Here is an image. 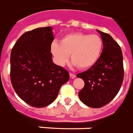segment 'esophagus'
Wrapping results in <instances>:
<instances>
[{"mask_svg": "<svg viewBox=\"0 0 133 133\" xmlns=\"http://www.w3.org/2000/svg\"><path fill=\"white\" fill-rule=\"evenodd\" d=\"M69 76H70L71 78H74L75 77H76V75H75V74H74L70 73L69 74Z\"/></svg>", "mask_w": 133, "mask_h": 133, "instance_id": "1", "label": "esophagus"}]
</instances>
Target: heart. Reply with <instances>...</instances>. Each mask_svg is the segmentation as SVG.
I'll list each match as a JSON object with an SVG mask.
<instances>
[{
    "label": "heart",
    "mask_w": 133,
    "mask_h": 133,
    "mask_svg": "<svg viewBox=\"0 0 133 133\" xmlns=\"http://www.w3.org/2000/svg\"><path fill=\"white\" fill-rule=\"evenodd\" d=\"M103 49V40L98 35L68 34L59 41L52 44V53L60 64L69 59L80 69H86L94 65L99 59Z\"/></svg>",
    "instance_id": "heart-1"
}]
</instances>
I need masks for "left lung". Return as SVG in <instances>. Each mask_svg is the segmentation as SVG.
Segmentation results:
<instances>
[{
    "label": "left lung",
    "instance_id": "8db88e82",
    "mask_svg": "<svg viewBox=\"0 0 133 133\" xmlns=\"http://www.w3.org/2000/svg\"><path fill=\"white\" fill-rule=\"evenodd\" d=\"M103 49L97 62L76 76L84 81L78 97L84 104L98 108L104 106L116 97L124 77L123 58L121 46L109 34L98 30Z\"/></svg>",
    "mask_w": 133,
    "mask_h": 133
}]
</instances>
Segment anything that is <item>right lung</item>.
Returning <instances> with one entry per match:
<instances>
[{
    "mask_svg": "<svg viewBox=\"0 0 133 133\" xmlns=\"http://www.w3.org/2000/svg\"><path fill=\"white\" fill-rule=\"evenodd\" d=\"M54 35L51 27L23 34L10 54V80L17 96L31 106L45 107L57 97L69 74L52 59Z\"/></svg>",
    "mask_w": 133,
    "mask_h": 133,
    "instance_id": "obj_1",
    "label": "right lung"
}]
</instances>
